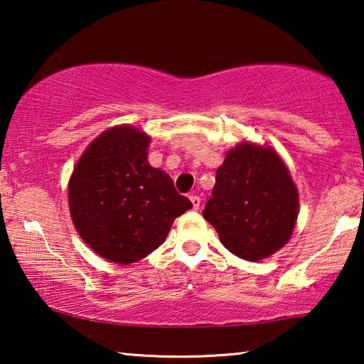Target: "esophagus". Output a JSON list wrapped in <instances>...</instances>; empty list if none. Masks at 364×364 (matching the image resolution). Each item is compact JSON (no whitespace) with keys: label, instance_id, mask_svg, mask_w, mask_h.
I'll return each instance as SVG.
<instances>
[{"label":"esophagus","instance_id":"obj_1","mask_svg":"<svg viewBox=\"0 0 364 364\" xmlns=\"http://www.w3.org/2000/svg\"><path fill=\"white\" fill-rule=\"evenodd\" d=\"M189 200L193 202V207H194V210H197V208L200 207V197H199V196H196V194H191V196H189Z\"/></svg>","mask_w":364,"mask_h":364}]
</instances>
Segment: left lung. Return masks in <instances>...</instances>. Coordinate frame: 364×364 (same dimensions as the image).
Wrapping results in <instances>:
<instances>
[{
    "mask_svg": "<svg viewBox=\"0 0 364 364\" xmlns=\"http://www.w3.org/2000/svg\"><path fill=\"white\" fill-rule=\"evenodd\" d=\"M204 218L225 247L258 262L286 245L299 215V193L271 147L242 143L226 154Z\"/></svg>",
    "mask_w": 364,
    "mask_h": 364,
    "instance_id": "left-lung-1",
    "label": "left lung"
}]
</instances>
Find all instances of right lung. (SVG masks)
<instances>
[{
  "instance_id": "add662e5",
  "label": "right lung",
  "mask_w": 364,
  "mask_h": 364,
  "mask_svg": "<svg viewBox=\"0 0 364 364\" xmlns=\"http://www.w3.org/2000/svg\"><path fill=\"white\" fill-rule=\"evenodd\" d=\"M149 143L133 127L110 128L88 146L70 176L73 225L109 262L147 257L164 244L175 218L193 207L165 171L147 162Z\"/></svg>"
}]
</instances>
